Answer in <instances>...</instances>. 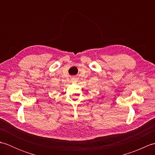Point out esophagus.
I'll use <instances>...</instances> for the list:
<instances>
[{
    "mask_svg": "<svg viewBox=\"0 0 155 155\" xmlns=\"http://www.w3.org/2000/svg\"><path fill=\"white\" fill-rule=\"evenodd\" d=\"M77 79H76V78H72V83H76V82H77Z\"/></svg>",
    "mask_w": 155,
    "mask_h": 155,
    "instance_id": "34e87169",
    "label": "esophagus"
}]
</instances>
